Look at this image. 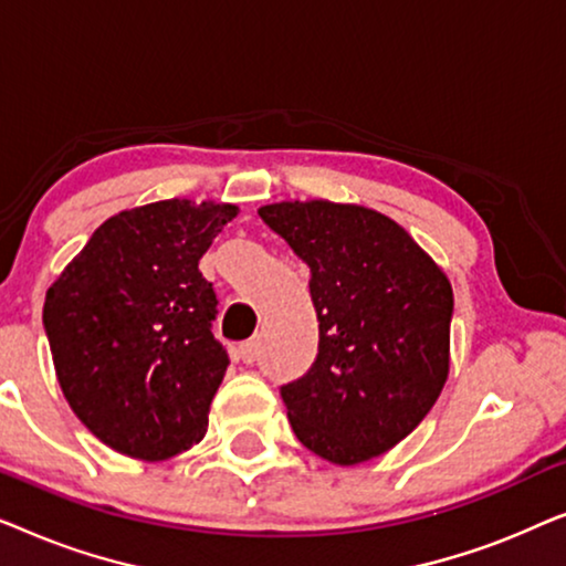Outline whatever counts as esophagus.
Masks as SVG:
<instances>
[{
  "instance_id": "34e87169",
  "label": "esophagus",
  "mask_w": 566,
  "mask_h": 566,
  "mask_svg": "<svg viewBox=\"0 0 566 566\" xmlns=\"http://www.w3.org/2000/svg\"><path fill=\"white\" fill-rule=\"evenodd\" d=\"M239 355H242L244 363H254L260 358V337L247 339V343L239 345Z\"/></svg>"
}]
</instances>
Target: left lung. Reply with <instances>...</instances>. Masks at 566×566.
<instances>
[{
	"instance_id": "left-lung-1",
	"label": "left lung",
	"mask_w": 566,
	"mask_h": 566,
	"mask_svg": "<svg viewBox=\"0 0 566 566\" xmlns=\"http://www.w3.org/2000/svg\"><path fill=\"white\" fill-rule=\"evenodd\" d=\"M258 213L306 262L319 322L312 368L281 386L293 432L343 467L386 453L443 391L451 283L399 223L370 208L296 200Z\"/></svg>"
}]
</instances>
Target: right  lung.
Here are the masks:
<instances>
[{
    "label": "right lung",
    "mask_w": 566,
    "mask_h": 566,
    "mask_svg": "<svg viewBox=\"0 0 566 566\" xmlns=\"http://www.w3.org/2000/svg\"><path fill=\"white\" fill-rule=\"evenodd\" d=\"M234 216L237 206L180 198L123 211L45 293L61 391L113 451L165 461L206 436L229 353L198 262Z\"/></svg>",
    "instance_id": "obj_1"
}]
</instances>
